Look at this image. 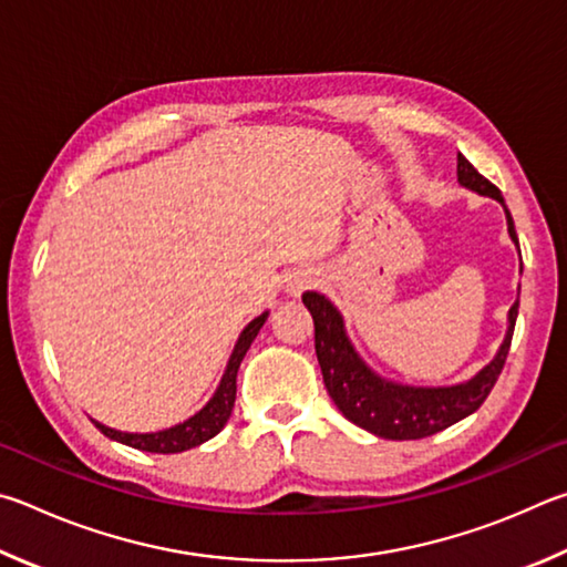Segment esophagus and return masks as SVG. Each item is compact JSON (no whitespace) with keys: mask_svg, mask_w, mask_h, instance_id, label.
<instances>
[{"mask_svg":"<svg viewBox=\"0 0 567 567\" xmlns=\"http://www.w3.org/2000/svg\"><path fill=\"white\" fill-rule=\"evenodd\" d=\"M309 284H311V276L299 271V274H293L289 281H286V291H289L291 296H299Z\"/></svg>","mask_w":567,"mask_h":567,"instance_id":"obj_1","label":"esophagus"}]
</instances>
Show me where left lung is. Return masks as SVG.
I'll list each match as a JSON object with an SVG mask.
<instances>
[{"label": "left lung", "instance_id": "left-lung-1", "mask_svg": "<svg viewBox=\"0 0 567 567\" xmlns=\"http://www.w3.org/2000/svg\"><path fill=\"white\" fill-rule=\"evenodd\" d=\"M458 182L475 194L501 202L505 208V221H508V234L513 244L518 246V234H515L513 216L503 202L501 188L475 172V166L463 154H458ZM303 306L313 316L316 355H319L326 389H329V395L339 405V411L351 423L361 425L363 431L379 435V439L419 441L463 421L465 415L478 411L483 401L488 399V393L493 391L503 371L505 359H508L520 301L511 306L508 331H505V339L495 359L483 371L475 373L471 381L435 385V389H429V385H403L381 379L355 353L353 343L346 336L343 316L326 296L306 291Z\"/></svg>", "mask_w": 567, "mask_h": 567}]
</instances>
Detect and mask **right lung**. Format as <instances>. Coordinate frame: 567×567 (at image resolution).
I'll use <instances>...</instances> for the list:
<instances>
[{
    "label": "right lung",
    "instance_id": "right-lung-1",
    "mask_svg": "<svg viewBox=\"0 0 567 567\" xmlns=\"http://www.w3.org/2000/svg\"><path fill=\"white\" fill-rule=\"evenodd\" d=\"M266 319H268V311L256 316V319L241 331V336H238L234 353L226 363V371L221 375V383H218L216 393L212 395V401H208L202 411L192 415V419H186L184 423H176V425H172V429H164L156 433H122V431L109 429V425L99 423V421H92V423L106 435V439L118 441L124 445H132V449L146 451V453H182L188 449H196V445L206 443L208 439H214V435L224 429L228 415H231V411H234L238 365H241L248 346L254 343V339L258 336V331H261Z\"/></svg>",
    "mask_w": 567,
    "mask_h": 567
}]
</instances>
